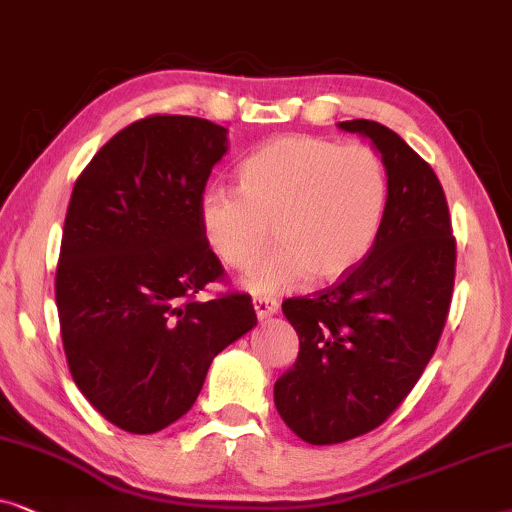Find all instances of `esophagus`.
<instances>
[{"label":"esophagus","instance_id":"esophagus-1","mask_svg":"<svg viewBox=\"0 0 512 512\" xmlns=\"http://www.w3.org/2000/svg\"><path fill=\"white\" fill-rule=\"evenodd\" d=\"M252 306H255L257 318L264 320V318L274 316V313L278 311V299L269 297V295H255L252 297Z\"/></svg>","mask_w":512,"mask_h":512}]
</instances>
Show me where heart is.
Masks as SVG:
<instances>
[{"mask_svg": "<svg viewBox=\"0 0 512 512\" xmlns=\"http://www.w3.org/2000/svg\"><path fill=\"white\" fill-rule=\"evenodd\" d=\"M238 187H210L199 203L201 231L227 267L250 269L252 292H281L313 276L351 274L377 241L388 206V173L370 145L283 135L238 168Z\"/></svg>", "mask_w": 512, "mask_h": 512, "instance_id": "b5f03b06", "label": "heart"}]
</instances>
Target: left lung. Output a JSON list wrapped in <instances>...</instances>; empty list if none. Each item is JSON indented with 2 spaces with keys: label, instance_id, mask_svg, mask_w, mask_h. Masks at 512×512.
<instances>
[{
  "label": "left lung",
  "instance_id": "obj_1",
  "mask_svg": "<svg viewBox=\"0 0 512 512\" xmlns=\"http://www.w3.org/2000/svg\"><path fill=\"white\" fill-rule=\"evenodd\" d=\"M339 128L379 149L388 206L377 241L351 274L283 302L299 353L278 377L274 400L309 445L353 440L398 410L438 349L456 276L452 217L433 168L377 121Z\"/></svg>",
  "mask_w": 512,
  "mask_h": 512
}]
</instances>
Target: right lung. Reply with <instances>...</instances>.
<instances>
[{"label": "right lung", "mask_w": 512, "mask_h": 512, "mask_svg": "<svg viewBox=\"0 0 512 512\" xmlns=\"http://www.w3.org/2000/svg\"><path fill=\"white\" fill-rule=\"evenodd\" d=\"M224 152V126L149 114L74 182L56 269L60 339L74 384L121 431L185 417L213 358L257 325L245 292L196 299L227 276L199 222Z\"/></svg>", "instance_id": "obj_1"}]
</instances>
